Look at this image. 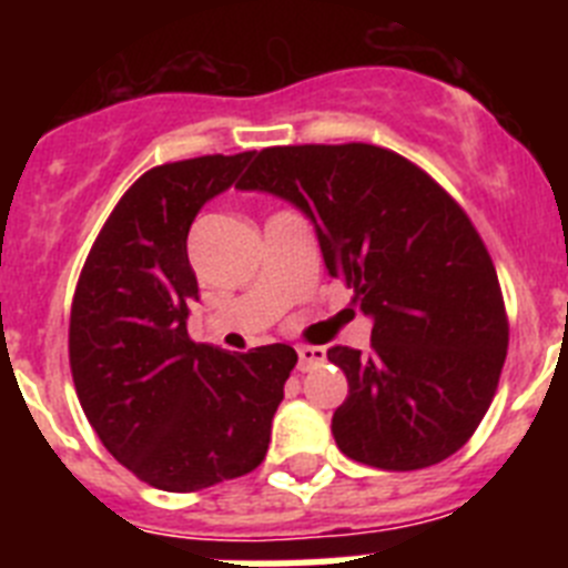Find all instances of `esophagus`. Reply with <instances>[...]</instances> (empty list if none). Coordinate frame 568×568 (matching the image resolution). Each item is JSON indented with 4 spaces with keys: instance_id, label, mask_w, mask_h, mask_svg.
Listing matches in <instances>:
<instances>
[{
    "instance_id": "esophagus-1",
    "label": "esophagus",
    "mask_w": 568,
    "mask_h": 568,
    "mask_svg": "<svg viewBox=\"0 0 568 568\" xmlns=\"http://www.w3.org/2000/svg\"><path fill=\"white\" fill-rule=\"evenodd\" d=\"M327 361V349L324 346H298V369L307 373L313 366L324 364Z\"/></svg>"
}]
</instances>
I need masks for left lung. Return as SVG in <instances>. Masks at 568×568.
<instances>
[{"label": "left lung", "mask_w": 568, "mask_h": 568, "mask_svg": "<svg viewBox=\"0 0 568 568\" xmlns=\"http://www.w3.org/2000/svg\"><path fill=\"white\" fill-rule=\"evenodd\" d=\"M239 187L307 215L329 275L373 318V353H327L349 384L333 415L341 453L389 471L458 453L509 346L498 273L464 207L418 164L364 142L264 148Z\"/></svg>", "instance_id": "1"}]
</instances>
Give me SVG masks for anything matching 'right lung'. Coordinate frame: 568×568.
Returning <instances> with one entry per match:
<instances>
[{
  "instance_id": "1",
  "label": "right lung",
  "mask_w": 568,
  "mask_h": 568,
  "mask_svg": "<svg viewBox=\"0 0 568 568\" xmlns=\"http://www.w3.org/2000/svg\"><path fill=\"white\" fill-rule=\"evenodd\" d=\"M253 150L159 164L119 199L70 307V373L99 440L164 491L207 489L264 460L293 346L224 353L187 335L199 281L187 233Z\"/></svg>"
}]
</instances>
